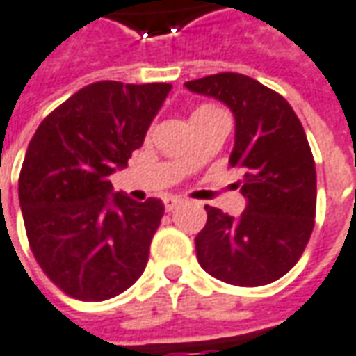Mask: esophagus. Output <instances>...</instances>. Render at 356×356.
Here are the masks:
<instances>
[{
  "label": "esophagus",
  "instance_id": "esophagus-1",
  "mask_svg": "<svg viewBox=\"0 0 356 356\" xmlns=\"http://www.w3.org/2000/svg\"><path fill=\"white\" fill-rule=\"evenodd\" d=\"M182 202L184 200H180V197H164V209L174 211Z\"/></svg>",
  "mask_w": 356,
  "mask_h": 356
}]
</instances>
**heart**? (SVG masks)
Returning a JSON list of instances; mask_svg holds the SVG:
<instances>
[{
  "label": "heart",
  "mask_w": 356,
  "mask_h": 356,
  "mask_svg": "<svg viewBox=\"0 0 356 356\" xmlns=\"http://www.w3.org/2000/svg\"><path fill=\"white\" fill-rule=\"evenodd\" d=\"M219 114H225L217 104H211V102H203V104H197V106L192 110V122H200V120H205V118L219 116Z\"/></svg>",
  "instance_id": "heart-1"
}]
</instances>
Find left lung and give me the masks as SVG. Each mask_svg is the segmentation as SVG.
Masks as SVG:
<instances>
[{
    "mask_svg": "<svg viewBox=\"0 0 356 356\" xmlns=\"http://www.w3.org/2000/svg\"><path fill=\"white\" fill-rule=\"evenodd\" d=\"M193 92L225 102L236 120L230 166L240 168L246 211L230 217L205 205L195 236L200 266L225 283H273L300 259L314 230L316 164L305 127L279 92L242 73L188 81Z\"/></svg>",
    "mask_w": 356,
    "mask_h": 356,
    "instance_id": "1",
    "label": "left lung"
}]
</instances>
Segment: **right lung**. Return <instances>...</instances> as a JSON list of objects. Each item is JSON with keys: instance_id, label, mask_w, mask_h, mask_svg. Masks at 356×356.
Masks as SVG:
<instances>
[{"instance_id": "right-lung-1", "label": "right lung", "mask_w": 356, "mask_h": 356, "mask_svg": "<svg viewBox=\"0 0 356 356\" xmlns=\"http://www.w3.org/2000/svg\"><path fill=\"white\" fill-rule=\"evenodd\" d=\"M170 89L99 81L51 110L34 131L19 202L34 259L65 295L108 300L143 273L164 205L110 196L108 176L141 147Z\"/></svg>"}]
</instances>
